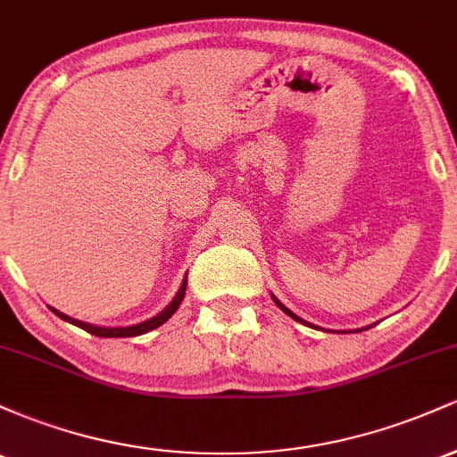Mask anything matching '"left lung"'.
Instances as JSON below:
<instances>
[{
    "instance_id": "8db88e82",
    "label": "left lung",
    "mask_w": 457,
    "mask_h": 457,
    "mask_svg": "<svg viewBox=\"0 0 457 457\" xmlns=\"http://www.w3.org/2000/svg\"><path fill=\"white\" fill-rule=\"evenodd\" d=\"M272 301H275V303H277V305H279V309H281V312H286V313H287V316H290V318H295V320H296V322H303V324H307V327H312V324H309V322H305V320H301V318H298V316H296V313H292V312H290V309H287L286 305H281V303H279V301H277V298H275V296H272ZM359 330H361V328H359Z\"/></svg>"
}]
</instances>
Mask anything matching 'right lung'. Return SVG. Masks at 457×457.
<instances>
[{"label":"right lung","mask_w":457,"mask_h":457,"mask_svg":"<svg viewBox=\"0 0 457 457\" xmlns=\"http://www.w3.org/2000/svg\"><path fill=\"white\" fill-rule=\"evenodd\" d=\"M185 290H187V279L182 281L180 290H178V295L174 296V301H171L170 305L162 309L159 316L145 320V322H141V324H133V327H113V328H109V327H94V324L81 322V320H75V318L66 316V313L57 312V309H54V307H49V309L55 313L57 318L66 320V322L75 324V327L87 330V333H92V335H96V337H135V335H144V333H148V330H154L156 327H161L162 322H167V320L174 316L176 309L180 307L182 298H185Z\"/></svg>","instance_id":"add662e5"}]
</instances>
